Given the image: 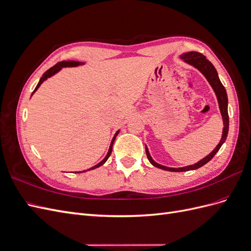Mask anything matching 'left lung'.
I'll return each instance as SVG.
<instances>
[{"mask_svg": "<svg viewBox=\"0 0 251 251\" xmlns=\"http://www.w3.org/2000/svg\"><path fill=\"white\" fill-rule=\"evenodd\" d=\"M182 59L184 60L185 63L194 66L195 68H197L206 79L208 80V82L210 83L211 88L214 89L215 93L217 95L218 98V102H219V108L220 111H221L222 114V118H223V134H222V138L220 140L219 144L216 147V149L211 151L209 155H207L205 158H203L202 160H200L199 162H197L193 165H188V166H184V168H179V169H174V168H168V166H164L159 164L157 162H155L153 159H151L149 150L146 147V153L148 156L149 161L153 164L154 166L158 169H161L164 171H169V172H186V171H192V170H197L201 168L204 164H206L208 161H210L214 156L217 154V151L220 150V148L222 147V144L225 142L226 138H227V134H228V128H229V118H228V111H227V105H228V98H227V93L226 90L224 88V86L222 85L221 80H220L219 76H218V72L216 70V68L214 67L209 60L205 57L202 53L196 52V51H192V52H187L182 54L180 56Z\"/></svg>", "mask_w": 251, "mask_h": 251, "instance_id": "left-lung-1", "label": "left lung"}]
</instances>
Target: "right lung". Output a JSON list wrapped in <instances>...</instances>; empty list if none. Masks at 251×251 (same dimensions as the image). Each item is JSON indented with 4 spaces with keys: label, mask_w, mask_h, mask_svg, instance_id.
<instances>
[{
    "label": "right lung",
    "mask_w": 251,
    "mask_h": 251,
    "mask_svg": "<svg viewBox=\"0 0 251 251\" xmlns=\"http://www.w3.org/2000/svg\"><path fill=\"white\" fill-rule=\"evenodd\" d=\"M83 63H79V62H75V60H64V62H59V63H57L56 65H54L53 67H51L49 70H47L46 72H45L44 74H43V76L41 77V79H40V81H39V83H37V86L35 87V89H34V91H33V93L35 92V91L37 90V88H39L41 85H42V82L44 81V80H46L48 77H50V76H52V75H54L55 73H57L60 69H62V68H64V67H76V66H79V65H82ZM32 93V94H33ZM119 133V131H117L116 132V134H115V136H114V138H113V140H112V142H111V146H110V149H109V151H108V154H107V156L104 157V159L102 161H100V163L98 164H96V165H94L93 168H91V169H89L88 171H91V170H94V169H96V168H100V165H102L105 161L108 160V158L110 157V155H111V153H112V147H113V143H114V140H115V138H116V136H117V134ZM83 172H86V171H82V172H78V173H83Z\"/></svg>",
    "instance_id": "obj_1"
}]
</instances>
